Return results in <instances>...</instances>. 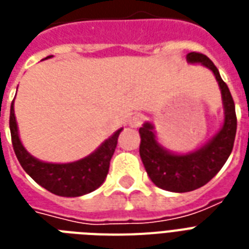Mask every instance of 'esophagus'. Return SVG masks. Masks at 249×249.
Returning <instances> with one entry per match:
<instances>
[{"label": "esophagus", "mask_w": 249, "mask_h": 249, "mask_svg": "<svg viewBox=\"0 0 249 249\" xmlns=\"http://www.w3.org/2000/svg\"><path fill=\"white\" fill-rule=\"evenodd\" d=\"M144 121H145V117L142 114H134L130 118V121H128V124L131 127H139L142 126Z\"/></svg>", "instance_id": "esophagus-1"}]
</instances>
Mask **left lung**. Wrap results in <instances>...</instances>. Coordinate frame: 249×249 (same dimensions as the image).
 I'll return each mask as SVG.
<instances>
[{"instance_id": "8db88e82", "label": "left lung", "mask_w": 249, "mask_h": 249, "mask_svg": "<svg viewBox=\"0 0 249 249\" xmlns=\"http://www.w3.org/2000/svg\"><path fill=\"white\" fill-rule=\"evenodd\" d=\"M187 59L191 63H203L214 72L222 92L225 123L221 131L207 145L183 156L171 155L159 145L152 124L145 123L139 128V152L146 173L156 186L171 192H188L207 184L222 169L229 159L236 135L234 100L229 87L221 78L218 69L207 55L198 52L188 53Z\"/></svg>"}]
</instances>
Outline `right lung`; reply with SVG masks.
Wrapping results in <instances>:
<instances>
[{
  "instance_id": "right-lung-1",
  "label": "right lung",
  "mask_w": 249,
  "mask_h": 249,
  "mask_svg": "<svg viewBox=\"0 0 249 249\" xmlns=\"http://www.w3.org/2000/svg\"><path fill=\"white\" fill-rule=\"evenodd\" d=\"M49 57L51 55L46 58ZM9 124L15 156L24 171L45 190L65 197H76L89 194L103 184L117 148L118 136L122 131V128L117 131L94 153L80 161L71 163H48L32 157L19 140L14 115V101L10 107Z\"/></svg>"
}]
</instances>
